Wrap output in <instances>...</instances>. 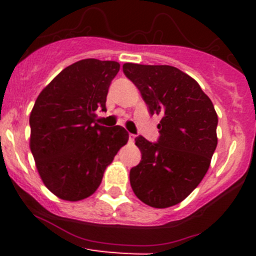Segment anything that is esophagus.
Returning a JSON list of instances; mask_svg holds the SVG:
<instances>
[{
  "mask_svg": "<svg viewBox=\"0 0 256 256\" xmlns=\"http://www.w3.org/2000/svg\"><path fill=\"white\" fill-rule=\"evenodd\" d=\"M136 138V134H132V133H130V142H133Z\"/></svg>",
  "mask_w": 256,
  "mask_h": 256,
  "instance_id": "obj_1",
  "label": "esophagus"
}]
</instances>
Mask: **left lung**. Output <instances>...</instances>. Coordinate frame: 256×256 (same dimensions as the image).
Masks as SVG:
<instances>
[{
  "label": "left lung",
  "instance_id": "1",
  "mask_svg": "<svg viewBox=\"0 0 256 256\" xmlns=\"http://www.w3.org/2000/svg\"><path fill=\"white\" fill-rule=\"evenodd\" d=\"M123 72L140 90L151 115L162 116L158 142L136 137L141 162L130 169L134 195L148 206L180 204L202 180L216 148L218 115L188 74L170 65L126 62Z\"/></svg>",
  "mask_w": 256,
  "mask_h": 256
}]
</instances>
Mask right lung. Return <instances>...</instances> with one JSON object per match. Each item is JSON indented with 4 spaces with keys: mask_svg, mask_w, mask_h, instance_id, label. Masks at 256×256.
Instances as JSON below:
<instances>
[{
    "mask_svg": "<svg viewBox=\"0 0 256 256\" xmlns=\"http://www.w3.org/2000/svg\"><path fill=\"white\" fill-rule=\"evenodd\" d=\"M116 61L84 58L65 68L42 90L32 108L30 151L44 186L79 201L94 194L106 166L128 142L123 126L96 123L119 72Z\"/></svg>",
    "mask_w": 256,
    "mask_h": 256,
    "instance_id": "obj_1",
    "label": "right lung"
}]
</instances>
